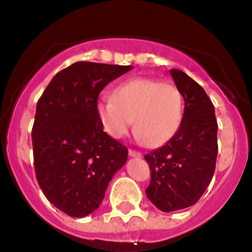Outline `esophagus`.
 I'll return each mask as SVG.
<instances>
[{
  "mask_svg": "<svg viewBox=\"0 0 252 252\" xmlns=\"http://www.w3.org/2000/svg\"><path fill=\"white\" fill-rule=\"evenodd\" d=\"M128 155H130L131 158H141L142 157L140 151L132 150V149H130V150H128Z\"/></svg>",
  "mask_w": 252,
  "mask_h": 252,
  "instance_id": "obj_1",
  "label": "esophagus"
}]
</instances>
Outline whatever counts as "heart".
I'll list each match as a JSON object with an SVG mask.
<instances>
[{
	"mask_svg": "<svg viewBox=\"0 0 252 252\" xmlns=\"http://www.w3.org/2000/svg\"><path fill=\"white\" fill-rule=\"evenodd\" d=\"M97 116L113 139L133 131L144 144L158 148L179 130L183 120V95L175 84L153 78H135L113 90L112 98L98 101Z\"/></svg>",
	"mask_w": 252,
	"mask_h": 252,
	"instance_id": "b5f03b06",
	"label": "heart"
}]
</instances>
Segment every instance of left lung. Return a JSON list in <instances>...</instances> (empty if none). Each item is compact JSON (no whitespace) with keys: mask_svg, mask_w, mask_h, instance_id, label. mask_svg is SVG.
Wrapping results in <instances>:
<instances>
[{"mask_svg":"<svg viewBox=\"0 0 252 252\" xmlns=\"http://www.w3.org/2000/svg\"><path fill=\"white\" fill-rule=\"evenodd\" d=\"M171 78L184 98L179 130L165 145L145 155L151 171L146 197L162 212L197 203L212 180L217 159L215 107L197 82L178 69Z\"/></svg>","mask_w":252,"mask_h":252,"instance_id":"obj_1","label":"left lung"}]
</instances>
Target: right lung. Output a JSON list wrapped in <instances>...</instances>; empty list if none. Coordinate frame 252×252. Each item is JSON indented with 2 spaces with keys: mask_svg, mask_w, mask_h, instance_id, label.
Wrapping results in <instances>:
<instances>
[{
  "mask_svg": "<svg viewBox=\"0 0 252 252\" xmlns=\"http://www.w3.org/2000/svg\"><path fill=\"white\" fill-rule=\"evenodd\" d=\"M131 65L77 62L58 73L36 104L31 132L40 188L70 217L98 208L127 149L103 131L95 106L110 82Z\"/></svg>",
  "mask_w": 252,
  "mask_h": 252,
  "instance_id": "add662e5",
  "label": "right lung"
}]
</instances>
